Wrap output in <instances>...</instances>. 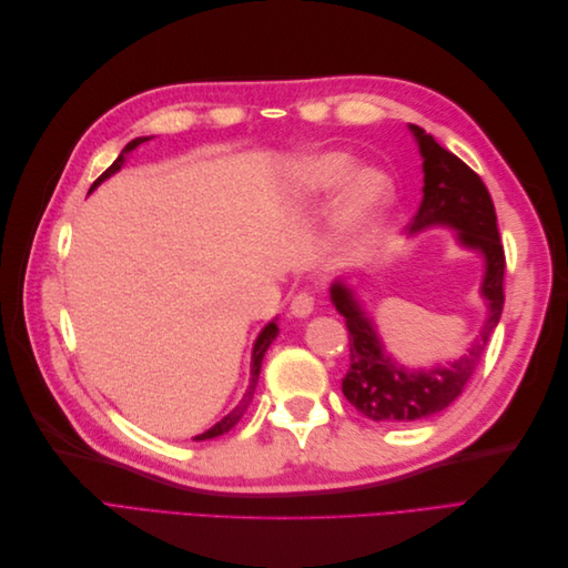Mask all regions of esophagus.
Listing matches in <instances>:
<instances>
[{"label": "esophagus", "instance_id": "esophagus-1", "mask_svg": "<svg viewBox=\"0 0 568 568\" xmlns=\"http://www.w3.org/2000/svg\"><path fill=\"white\" fill-rule=\"evenodd\" d=\"M313 307H315V296L311 294V291H298L294 301H291V315L307 317L313 313Z\"/></svg>", "mask_w": 568, "mask_h": 568}]
</instances>
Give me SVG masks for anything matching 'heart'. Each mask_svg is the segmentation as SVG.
<instances>
[{
  "label": "heart",
  "instance_id": "obj_1",
  "mask_svg": "<svg viewBox=\"0 0 568 568\" xmlns=\"http://www.w3.org/2000/svg\"><path fill=\"white\" fill-rule=\"evenodd\" d=\"M355 159L343 151H326L294 163L288 189L296 199H315L334 192L351 178ZM393 199V180L384 170L365 168L351 178L336 203L338 227L351 234H369Z\"/></svg>",
  "mask_w": 568,
  "mask_h": 568
}]
</instances>
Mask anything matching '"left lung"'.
I'll use <instances>...</instances> for the list:
<instances>
[{
	"label": "left lung",
	"instance_id": "left-lung-1",
	"mask_svg": "<svg viewBox=\"0 0 568 568\" xmlns=\"http://www.w3.org/2000/svg\"><path fill=\"white\" fill-rule=\"evenodd\" d=\"M409 130L417 136L424 159V199L409 222V232L448 225L459 232L457 239L462 246L484 253L486 277L480 294L488 301V320L471 348L453 365L407 372L384 353L374 322L363 313L351 288L336 282L332 286V303L346 320L351 334V367L341 382L343 395L365 417L384 424L419 422L455 403L484 359L488 338L500 322L505 305V248L484 180L419 125H409Z\"/></svg>",
	"mask_w": 568,
	"mask_h": 568
}]
</instances>
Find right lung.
<instances>
[{
    "mask_svg": "<svg viewBox=\"0 0 568 568\" xmlns=\"http://www.w3.org/2000/svg\"><path fill=\"white\" fill-rule=\"evenodd\" d=\"M149 140V136H136V140H132L125 149H123V153H120V156L106 168V173H101L99 178H97V182L92 184V189L97 186V184H101V182H104L106 178H111L113 173H118V170L120 168H123V163H125V156H128V153L132 151V149H136V146H140L142 142H146ZM92 189H90V192H92ZM277 334H280V329H277V324H274V322H270L267 326H265V329L261 332V336H257L255 338V346H253V355H251V386L246 388V393H244V398H242V403H239L232 412H230V415L227 417H222L213 428H209V432H205V434H201V436H196L194 440H205V438H215V436H222V434H227L230 432V428L239 422V419H242L244 417V412H246V407L251 405V400H253V393H255V384H257V374H261V363H263V355H265V351L270 348V343L274 341V338H277Z\"/></svg>",
    "mask_w": 568,
    "mask_h": 568,
    "instance_id": "add662e5",
    "label": "right lung"
}]
</instances>
